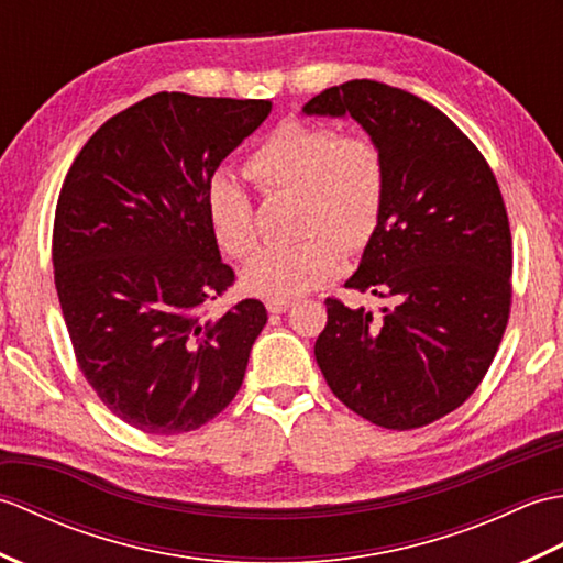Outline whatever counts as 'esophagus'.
<instances>
[{
	"label": "esophagus",
	"mask_w": 563,
	"mask_h": 563,
	"mask_svg": "<svg viewBox=\"0 0 563 563\" xmlns=\"http://www.w3.org/2000/svg\"><path fill=\"white\" fill-rule=\"evenodd\" d=\"M292 307V302H280V300H268L266 309L271 314H285Z\"/></svg>",
	"instance_id": "1"
}]
</instances>
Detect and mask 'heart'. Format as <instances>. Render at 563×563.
<instances>
[{
    "mask_svg": "<svg viewBox=\"0 0 563 563\" xmlns=\"http://www.w3.org/2000/svg\"><path fill=\"white\" fill-rule=\"evenodd\" d=\"M246 176L263 196L302 202L295 246L263 249L246 263L244 288L263 300L288 302L331 283L345 249L363 251L379 230L387 200V162L363 133L288 118L249 154ZM206 214L227 256L244 258L258 242L251 196L232 176L214 174L206 186Z\"/></svg>",
    "mask_w": 563,
    "mask_h": 563,
    "instance_id": "b5f03b06",
    "label": "heart"
}]
</instances>
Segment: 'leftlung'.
<instances>
[{"mask_svg": "<svg viewBox=\"0 0 563 563\" xmlns=\"http://www.w3.org/2000/svg\"><path fill=\"white\" fill-rule=\"evenodd\" d=\"M305 113H349L387 162L379 230L345 285L394 305L375 314L327 297L321 375L369 423H433L482 385L508 327L512 239L496 176L445 113L387 84H339Z\"/></svg>", "mask_w": 563, "mask_h": 563, "instance_id": "1", "label": "left lung"}]
</instances>
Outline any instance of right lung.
<instances>
[{
  "mask_svg": "<svg viewBox=\"0 0 563 563\" xmlns=\"http://www.w3.org/2000/svg\"><path fill=\"white\" fill-rule=\"evenodd\" d=\"M271 106L152 93L109 118L65 176L53 268L71 349L106 409L142 433H188L218 416L268 321L258 300L210 314L234 271L206 186Z\"/></svg>",
  "mask_w": 563,
  "mask_h": 563,
  "instance_id": "right-lung-1",
  "label": "right lung"
}]
</instances>
